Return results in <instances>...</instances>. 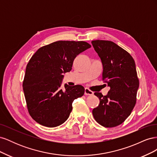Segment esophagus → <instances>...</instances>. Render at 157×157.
I'll return each instance as SVG.
<instances>
[{
  "mask_svg": "<svg viewBox=\"0 0 157 157\" xmlns=\"http://www.w3.org/2000/svg\"><path fill=\"white\" fill-rule=\"evenodd\" d=\"M84 94L86 96H92V95H94V92L91 91V90H90L88 88H86L84 90Z\"/></svg>",
  "mask_w": 157,
  "mask_h": 157,
  "instance_id": "1",
  "label": "esophagus"
}]
</instances>
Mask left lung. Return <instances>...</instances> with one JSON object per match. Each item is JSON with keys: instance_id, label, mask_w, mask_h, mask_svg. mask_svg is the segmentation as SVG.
I'll list each match as a JSON object with an SVG mask.
<instances>
[{"instance_id": "obj_1", "label": "left lung", "mask_w": 157, "mask_h": 157, "mask_svg": "<svg viewBox=\"0 0 157 157\" xmlns=\"http://www.w3.org/2000/svg\"><path fill=\"white\" fill-rule=\"evenodd\" d=\"M92 44L101 59L103 79L110 87L106 96L94 93L99 104L92 114L99 124L115 127L130 116L135 106L139 88L136 63L131 55L115 42L96 40Z\"/></svg>"}]
</instances>
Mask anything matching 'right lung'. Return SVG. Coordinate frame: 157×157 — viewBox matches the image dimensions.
<instances>
[{"label": "right lung", "instance_id": "obj_1", "mask_svg": "<svg viewBox=\"0 0 157 157\" xmlns=\"http://www.w3.org/2000/svg\"><path fill=\"white\" fill-rule=\"evenodd\" d=\"M91 46L84 41L59 40L42 46L27 65L23 89L28 111L39 124L46 127L62 124L72 111V103L82 96L81 85L61 88L63 74L72 69L77 55Z\"/></svg>", "mask_w": 157, "mask_h": 157}]
</instances>
